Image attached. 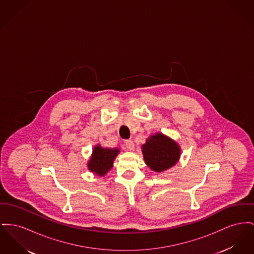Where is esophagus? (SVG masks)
Masks as SVG:
<instances>
[{
  "label": "esophagus",
  "mask_w": 254,
  "mask_h": 254,
  "mask_svg": "<svg viewBox=\"0 0 254 254\" xmlns=\"http://www.w3.org/2000/svg\"><path fill=\"white\" fill-rule=\"evenodd\" d=\"M125 147L127 150H134V143L131 140H127L125 143Z\"/></svg>",
  "instance_id": "obj_1"
}]
</instances>
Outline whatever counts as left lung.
I'll use <instances>...</instances> for the list:
<instances>
[{"mask_svg": "<svg viewBox=\"0 0 254 254\" xmlns=\"http://www.w3.org/2000/svg\"><path fill=\"white\" fill-rule=\"evenodd\" d=\"M146 164L157 173L166 171L177 164L180 156L179 144L162 133H156L147 139L142 146Z\"/></svg>", "mask_w": 254, "mask_h": 254, "instance_id": "1", "label": "left lung"}]
</instances>
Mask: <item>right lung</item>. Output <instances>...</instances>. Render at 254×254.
Here are the masks:
<instances>
[{
	"label": "right lung",
	"mask_w": 254,
	"mask_h": 254,
	"mask_svg": "<svg viewBox=\"0 0 254 254\" xmlns=\"http://www.w3.org/2000/svg\"><path fill=\"white\" fill-rule=\"evenodd\" d=\"M118 149L103 148L100 145L95 146L93 153L88 161V169L95 175L104 177L105 174L113 167V161L118 155Z\"/></svg>",
	"instance_id": "obj_1"
}]
</instances>
